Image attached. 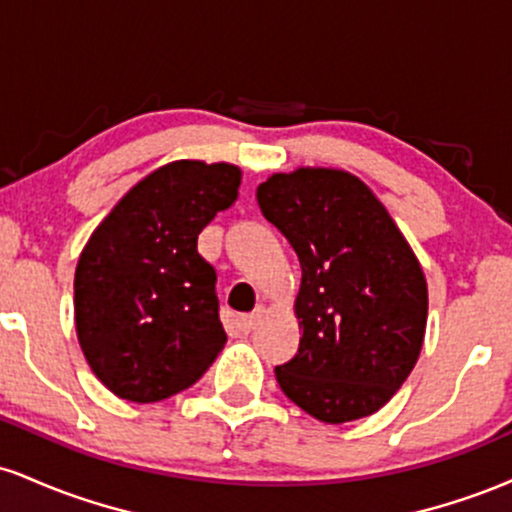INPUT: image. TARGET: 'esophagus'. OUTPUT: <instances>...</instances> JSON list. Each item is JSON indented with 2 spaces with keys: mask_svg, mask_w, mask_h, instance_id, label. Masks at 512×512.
Returning <instances> with one entry per match:
<instances>
[{
  "mask_svg": "<svg viewBox=\"0 0 512 512\" xmlns=\"http://www.w3.org/2000/svg\"><path fill=\"white\" fill-rule=\"evenodd\" d=\"M262 317H264V308H255L250 315H243V317H240V322H238L240 330H243V332H252L257 325H260Z\"/></svg>",
  "mask_w": 512,
  "mask_h": 512,
  "instance_id": "1",
  "label": "esophagus"
}]
</instances>
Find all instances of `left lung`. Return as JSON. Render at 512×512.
Here are the masks:
<instances>
[{"label": "left lung", "instance_id": "left-lung-1", "mask_svg": "<svg viewBox=\"0 0 512 512\" xmlns=\"http://www.w3.org/2000/svg\"><path fill=\"white\" fill-rule=\"evenodd\" d=\"M264 219L301 260L298 354L276 383L305 414L346 424L375 414L409 378L424 346L426 276L407 238L356 175L274 173L257 187Z\"/></svg>", "mask_w": 512, "mask_h": 512}]
</instances>
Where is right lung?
<instances>
[{"label": "right lung", "instance_id": "1", "mask_svg": "<svg viewBox=\"0 0 512 512\" xmlns=\"http://www.w3.org/2000/svg\"><path fill=\"white\" fill-rule=\"evenodd\" d=\"M240 178L231 163H166L115 204L81 250L76 337L96 378L120 399L178 395L226 344L216 272L197 238L236 202Z\"/></svg>", "mask_w": 512, "mask_h": 512}]
</instances>
